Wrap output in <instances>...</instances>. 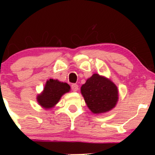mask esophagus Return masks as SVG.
<instances>
[{
    "label": "esophagus",
    "instance_id": "1",
    "mask_svg": "<svg viewBox=\"0 0 155 155\" xmlns=\"http://www.w3.org/2000/svg\"><path fill=\"white\" fill-rule=\"evenodd\" d=\"M71 89L73 91H77L78 90V85L77 84H71Z\"/></svg>",
    "mask_w": 155,
    "mask_h": 155
}]
</instances>
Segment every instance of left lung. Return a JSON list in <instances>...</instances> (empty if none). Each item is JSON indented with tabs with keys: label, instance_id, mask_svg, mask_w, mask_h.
Masks as SVG:
<instances>
[{
	"label": "left lung",
	"instance_id": "obj_1",
	"mask_svg": "<svg viewBox=\"0 0 155 155\" xmlns=\"http://www.w3.org/2000/svg\"><path fill=\"white\" fill-rule=\"evenodd\" d=\"M87 107L93 113L108 112L118 101V90L114 83L99 74H94L81 88Z\"/></svg>",
	"mask_w": 155,
	"mask_h": 155
}]
</instances>
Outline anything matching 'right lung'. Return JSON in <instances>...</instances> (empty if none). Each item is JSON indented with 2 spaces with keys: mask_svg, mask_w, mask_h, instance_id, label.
I'll return each mask as SVG.
<instances>
[{
  "mask_svg": "<svg viewBox=\"0 0 155 155\" xmlns=\"http://www.w3.org/2000/svg\"><path fill=\"white\" fill-rule=\"evenodd\" d=\"M70 89L71 87L67 83L50 79L46 82L42 94H39L37 97V101L42 107L49 109L54 106L63 94L68 92Z\"/></svg>",
  "mask_w": 155,
  "mask_h": 155,
  "instance_id": "right-lung-1",
  "label": "right lung"
}]
</instances>
